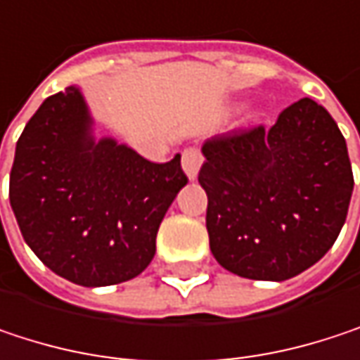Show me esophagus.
Masks as SVG:
<instances>
[{
    "instance_id": "34e87169",
    "label": "esophagus",
    "mask_w": 360,
    "mask_h": 360,
    "mask_svg": "<svg viewBox=\"0 0 360 360\" xmlns=\"http://www.w3.org/2000/svg\"><path fill=\"white\" fill-rule=\"evenodd\" d=\"M181 162H183V171L187 173V177L195 179L198 171H200V167L204 162V156H202V152L198 148H189V150L183 152V160Z\"/></svg>"
}]
</instances>
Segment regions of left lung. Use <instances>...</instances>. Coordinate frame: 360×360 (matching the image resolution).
Segmentation results:
<instances>
[{"label":"left lung","instance_id":"8db88e82","mask_svg":"<svg viewBox=\"0 0 360 360\" xmlns=\"http://www.w3.org/2000/svg\"><path fill=\"white\" fill-rule=\"evenodd\" d=\"M198 181L219 264L240 277L285 281L340 236L354 187L346 139L331 114L302 98L264 124L204 141Z\"/></svg>","mask_w":360,"mask_h":360}]
</instances>
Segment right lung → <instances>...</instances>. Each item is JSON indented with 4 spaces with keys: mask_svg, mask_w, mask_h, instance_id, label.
<instances>
[{
    "mask_svg": "<svg viewBox=\"0 0 360 360\" xmlns=\"http://www.w3.org/2000/svg\"><path fill=\"white\" fill-rule=\"evenodd\" d=\"M77 87L49 96L27 122L10 171L20 233L56 275L85 285L137 277L187 183L181 156L156 165L114 139L94 141Z\"/></svg>",
    "mask_w": 360,
    "mask_h": 360,
    "instance_id": "add662e5",
    "label": "right lung"
}]
</instances>
